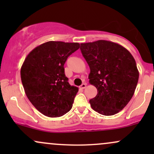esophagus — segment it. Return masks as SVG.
I'll return each instance as SVG.
<instances>
[{
  "mask_svg": "<svg viewBox=\"0 0 154 154\" xmlns=\"http://www.w3.org/2000/svg\"><path fill=\"white\" fill-rule=\"evenodd\" d=\"M86 86H87V85H86V83H82V84L80 86H79V88H80L81 89H85V88H86Z\"/></svg>",
  "mask_w": 154,
  "mask_h": 154,
  "instance_id": "1",
  "label": "esophagus"
}]
</instances>
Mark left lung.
Returning <instances> with one entry per match:
<instances>
[{
	"instance_id": "1",
	"label": "left lung",
	"mask_w": 154,
	"mask_h": 154,
	"mask_svg": "<svg viewBox=\"0 0 154 154\" xmlns=\"http://www.w3.org/2000/svg\"><path fill=\"white\" fill-rule=\"evenodd\" d=\"M80 45L91 69L89 82L98 91L90 100L91 106L102 115L117 114L131 100L138 82L135 59L125 48L108 40Z\"/></svg>"
}]
</instances>
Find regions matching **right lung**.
Listing matches in <instances>:
<instances>
[{"label":"right lung","mask_w":154,"mask_h":154,"mask_svg":"<svg viewBox=\"0 0 154 154\" xmlns=\"http://www.w3.org/2000/svg\"><path fill=\"white\" fill-rule=\"evenodd\" d=\"M79 48L78 43L48 41L35 48L24 60L21 67L24 92L45 116L59 117L72 109L79 89L69 85L63 65Z\"/></svg>","instance_id":"obj_1"}]
</instances>
